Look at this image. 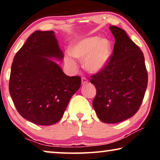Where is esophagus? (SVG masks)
Returning <instances> with one entry per match:
<instances>
[{
  "mask_svg": "<svg viewBox=\"0 0 160 160\" xmlns=\"http://www.w3.org/2000/svg\"><path fill=\"white\" fill-rule=\"evenodd\" d=\"M89 82V81H88V79H87L86 78H84V77H82V84H87V83Z\"/></svg>",
  "mask_w": 160,
  "mask_h": 160,
  "instance_id": "esophagus-1",
  "label": "esophagus"
}]
</instances>
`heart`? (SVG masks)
<instances>
[{"label":"heart","mask_w":160,"mask_h":160,"mask_svg":"<svg viewBox=\"0 0 160 160\" xmlns=\"http://www.w3.org/2000/svg\"><path fill=\"white\" fill-rule=\"evenodd\" d=\"M111 52V43L108 38L89 37L74 43L71 48V54L65 55V61L70 68L76 70L77 63L73 56L82 60L83 68L88 73H98L108 65Z\"/></svg>","instance_id":"obj_1"}]
</instances>
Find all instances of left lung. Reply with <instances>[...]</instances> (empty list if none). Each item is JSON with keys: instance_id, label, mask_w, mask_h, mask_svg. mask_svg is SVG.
<instances>
[{"instance_id": "left-lung-1", "label": "left lung", "mask_w": 160, "mask_h": 160, "mask_svg": "<svg viewBox=\"0 0 160 160\" xmlns=\"http://www.w3.org/2000/svg\"><path fill=\"white\" fill-rule=\"evenodd\" d=\"M115 38L108 65L92 76L96 114L102 122L117 123L135 115L143 101L148 84V73L143 52L124 30L110 26Z\"/></svg>"}]
</instances>
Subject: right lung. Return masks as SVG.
<instances>
[{
  "label": "right lung",
  "mask_w": 160,
  "mask_h": 160,
  "mask_svg": "<svg viewBox=\"0 0 160 160\" xmlns=\"http://www.w3.org/2000/svg\"><path fill=\"white\" fill-rule=\"evenodd\" d=\"M64 54L54 31L37 30L17 52L11 69L9 92L22 117L39 125L60 121L72 96L80 88L79 76H68L52 59Z\"/></svg>",
  "instance_id": "1"
}]
</instances>
